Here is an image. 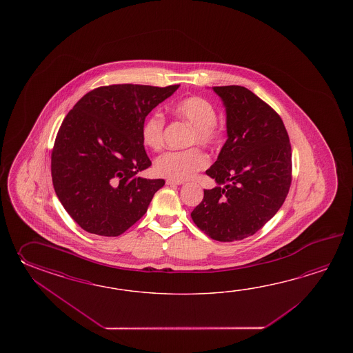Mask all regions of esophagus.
Masks as SVG:
<instances>
[{
	"label": "esophagus",
	"instance_id": "obj_1",
	"mask_svg": "<svg viewBox=\"0 0 353 353\" xmlns=\"http://www.w3.org/2000/svg\"><path fill=\"white\" fill-rule=\"evenodd\" d=\"M166 184H168V185H181V184H184V181H181V180L168 179L166 180Z\"/></svg>",
	"mask_w": 353,
	"mask_h": 353
}]
</instances>
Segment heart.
Returning a JSON list of instances; mask_svg holds the SVG:
<instances>
[{
  "label": "heart",
  "instance_id": "b5f03b06",
  "mask_svg": "<svg viewBox=\"0 0 353 353\" xmlns=\"http://www.w3.org/2000/svg\"><path fill=\"white\" fill-rule=\"evenodd\" d=\"M170 111L180 121L192 126L188 135L187 145L201 143L205 148L217 145L221 132L217 128V110L208 99L199 96L181 98L170 105ZM165 120L163 114L152 112L145 119L141 128V139L146 148L160 151L164 146ZM208 165L205 154L198 148L184 151H170L157 159L154 172L159 176L172 180H187L193 178L199 170Z\"/></svg>",
  "mask_w": 353,
  "mask_h": 353
}]
</instances>
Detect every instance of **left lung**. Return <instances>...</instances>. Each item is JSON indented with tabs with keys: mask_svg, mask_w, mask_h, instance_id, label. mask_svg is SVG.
<instances>
[{
	"mask_svg": "<svg viewBox=\"0 0 353 353\" xmlns=\"http://www.w3.org/2000/svg\"><path fill=\"white\" fill-rule=\"evenodd\" d=\"M225 108L227 141L205 174V189L192 212L210 239L232 242L263 228L276 214L292 184V146L278 113L241 85L213 87Z\"/></svg>",
	"mask_w": 353,
	"mask_h": 353,
	"instance_id": "1",
	"label": "left lung"
}]
</instances>
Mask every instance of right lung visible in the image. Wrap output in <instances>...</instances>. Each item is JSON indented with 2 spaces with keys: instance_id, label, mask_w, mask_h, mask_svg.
Segmentation results:
<instances>
[{
  "instance_id": "right-lung-1",
  "label": "right lung",
  "mask_w": 353,
  "mask_h": 353,
  "mask_svg": "<svg viewBox=\"0 0 353 353\" xmlns=\"http://www.w3.org/2000/svg\"><path fill=\"white\" fill-rule=\"evenodd\" d=\"M179 84H113L90 90L60 126L52 152L55 193L87 232L120 236L146 213L164 179L136 174L151 165L141 139L146 116Z\"/></svg>"
}]
</instances>
